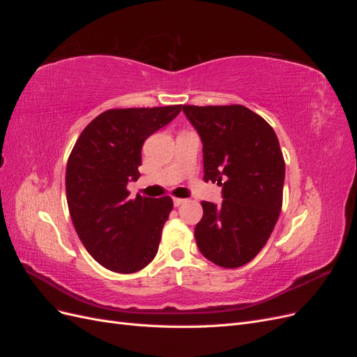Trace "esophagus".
Instances as JSON below:
<instances>
[{
	"label": "esophagus",
	"mask_w": 357,
	"mask_h": 357,
	"mask_svg": "<svg viewBox=\"0 0 357 357\" xmlns=\"http://www.w3.org/2000/svg\"><path fill=\"white\" fill-rule=\"evenodd\" d=\"M172 202H174L176 207H178V205L185 204V202H186V199H183V198H174V199H172Z\"/></svg>",
	"instance_id": "34e87169"
}]
</instances>
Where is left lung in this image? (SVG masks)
<instances>
[{
    "instance_id": "left-lung-1",
    "label": "left lung",
    "mask_w": 357,
    "mask_h": 357,
    "mask_svg": "<svg viewBox=\"0 0 357 357\" xmlns=\"http://www.w3.org/2000/svg\"><path fill=\"white\" fill-rule=\"evenodd\" d=\"M202 142L204 180L222 186L220 205L202 201L199 252L238 268L262 250L283 204L284 159L274 129L244 105H183Z\"/></svg>"
}]
</instances>
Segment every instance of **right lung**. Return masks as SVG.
<instances>
[{"instance_id": "1", "label": "right lung", "mask_w": 357, "mask_h": 357, "mask_svg": "<svg viewBox=\"0 0 357 357\" xmlns=\"http://www.w3.org/2000/svg\"><path fill=\"white\" fill-rule=\"evenodd\" d=\"M180 112L181 105L107 110L74 144L66 174L70 215L86 250L110 271L137 273L158 253L172 199L129 198L126 186L139 177L146 139Z\"/></svg>"}]
</instances>
